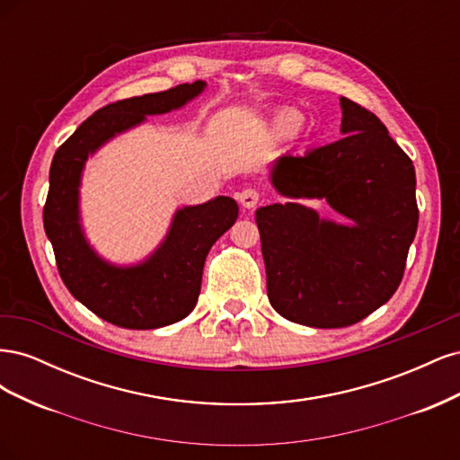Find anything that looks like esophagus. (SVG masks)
I'll return each instance as SVG.
<instances>
[{"label": "esophagus", "instance_id": "esophagus-1", "mask_svg": "<svg viewBox=\"0 0 460 460\" xmlns=\"http://www.w3.org/2000/svg\"><path fill=\"white\" fill-rule=\"evenodd\" d=\"M238 201L243 208H253L257 203H259V191L247 188V190H242L238 193Z\"/></svg>", "mask_w": 460, "mask_h": 460}]
</instances>
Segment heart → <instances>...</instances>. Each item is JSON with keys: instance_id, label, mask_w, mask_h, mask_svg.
Masks as SVG:
<instances>
[{"instance_id": "1", "label": "heart", "mask_w": 460, "mask_h": 460, "mask_svg": "<svg viewBox=\"0 0 460 460\" xmlns=\"http://www.w3.org/2000/svg\"><path fill=\"white\" fill-rule=\"evenodd\" d=\"M299 124H301V115L296 109H280L270 117L269 128L278 137H288L291 134H296Z\"/></svg>"}]
</instances>
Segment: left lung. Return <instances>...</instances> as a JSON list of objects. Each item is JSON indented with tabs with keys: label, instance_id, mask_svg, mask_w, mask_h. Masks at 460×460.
I'll return each mask as SVG.
<instances>
[{
	"label": "left lung",
	"instance_id": "left-lung-1",
	"mask_svg": "<svg viewBox=\"0 0 460 460\" xmlns=\"http://www.w3.org/2000/svg\"><path fill=\"white\" fill-rule=\"evenodd\" d=\"M340 105L341 140L276 157L270 184L289 201L255 213L269 301L311 328L351 326L389 301L419 226L412 161L374 113L347 97ZM305 199L346 222L323 219Z\"/></svg>",
	"mask_w": 460,
	"mask_h": 460
}]
</instances>
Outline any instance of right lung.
Masks as SVG:
<instances>
[{
	"label": "right lung",
	"mask_w": 460,
	"mask_h": 460,
	"mask_svg": "<svg viewBox=\"0 0 460 460\" xmlns=\"http://www.w3.org/2000/svg\"><path fill=\"white\" fill-rule=\"evenodd\" d=\"M205 82L180 84L111 103L86 119L55 151L44 228L68 291L107 323L151 330L178 323L198 305L208 249L238 218V203L218 196L176 208L155 252L134 264H115L90 245L80 217L82 172L88 157L119 134L140 127L151 115L182 109L205 90Z\"/></svg>",
	"instance_id": "1"
}]
</instances>
